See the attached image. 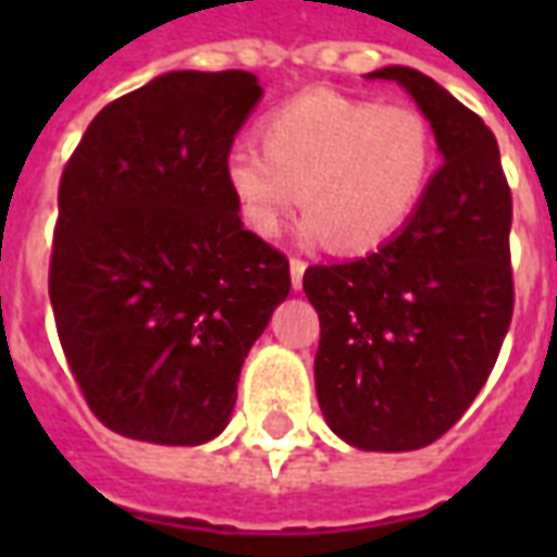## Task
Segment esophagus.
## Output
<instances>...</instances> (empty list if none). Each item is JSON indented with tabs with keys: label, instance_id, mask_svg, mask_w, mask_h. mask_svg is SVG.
Segmentation results:
<instances>
[{
	"label": "esophagus",
	"instance_id": "obj_1",
	"mask_svg": "<svg viewBox=\"0 0 557 557\" xmlns=\"http://www.w3.org/2000/svg\"><path fill=\"white\" fill-rule=\"evenodd\" d=\"M304 271H307V262H304V259H298V256H292V259H289L292 289H301V286H304Z\"/></svg>",
	"mask_w": 557,
	"mask_h": 557
}]
</instances>
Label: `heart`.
I'll return each instance as SVG.
<instances>
[{"instance_id":"b5f03b06","label":"heart","mask_w":557,"mask_h":557,"mask_svg":"<svg viewBox=\"0 0 557 557\" xmlns=\"http://www.w3.org/2000/svg\"><path fill=\"white\" fill-rule=\"evenodd\" d=\"M262 151L232 146L223 184L238 218L274 238L298 206L301 235L339 253H363L394 238L435 172V134L409 103H379L313 89L274 107L259 122Z\"/></svg>"}]
</instances>
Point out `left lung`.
Returning <instances> with one entry per match:
<instances>
[{"label":"left lung","instance_id":"8db88e82","mask_svg":"<svg viewBox=\"0 0 557 557\" xmlns=\"http://www.w3.org/2000/svg\"><path fill=\"white\" fill-rule=\"evenodd\" d=\"M430 119L444 166L418 211L375 253L310 265L319 313L315 397L327 426L361 450H418L454 426L486 385L513 319L502 154L478 113L414 67H382Z\"/></svg>","mask_w":557,"mask_h":557}]
</instances>
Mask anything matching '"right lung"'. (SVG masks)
<instances>
[{"mask_svg": "<svg viewBox=\"0 0 557 557\" xmlns=\"http://www.w3.org/2000/svg\"><path fill=\"white\" fill-rule=\"evenodd\" d=\"M262 98L247 71H170L107 103L65 163L50 304L103 426L211 442L238 373L289 295V259L244 230L223 158Z\"/></svg>", "mask_w": 557, "mask_h": 557, "instance_id": "obj_1", "label": "right lung"}]
</instances>
